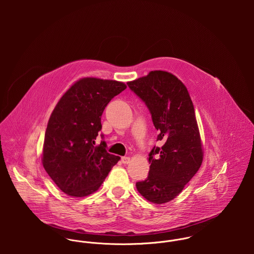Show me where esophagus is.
Masks as SVG:
<instances>
[{"label": "esophagus", "mask_w": 254, "mask_h": 254, "mask_svg": "<svg viewBox=\"0 0 254 254\" xmlns=\"http://www.w3.org/2000/svg\"><path fill=\"white\" fill-rule=\"evenodd\" d=\"M121 162H122L123 164H128V163L130 162V157H128V156H122V157H121Z\"/></svg>", "instance_id": "esophagus-1"}]
</instances>
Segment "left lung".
<instances>
[{
    "mask_svg": "<svg viewBox=\"0 0 254 254\" xmlns=\"http://www.w3.org/2000/svg\"><path fill=\"white\" fill-rule=\"evenodd\" d=\"M149 110L159 131L148 154L147 178L136 183L146 200L162 204L174 199L199 169L203 150L194 109L186 86L172 73L150 71L127 83Z\"/></svg>",
    "mask_w": 254,
    "mask_h": 254,
    "instance_id": "1",
    "label": "left lung"
}]
</instances>
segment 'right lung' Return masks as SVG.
<instances>
[{
  "instance_id": "add662e5",
  "label": "right lung",
  "mask_w": 254,
  "mask_h": 254,
  "mask_svg": "<svg viewBox=\"0 0 254 254\" xmlns=\"http://www.w3.org/2000/svg\"><path fill=\"white\" fill-rule=\"evenodd\" d=\"M126 88L115 80L82 78L53 110L45 133L42 163L64 193L75 197L93 193L120 159L107 151L105 141L96 145V139L106 107Z\"/></svg>"
}]
</instances>
